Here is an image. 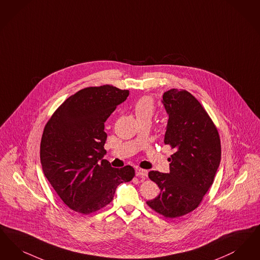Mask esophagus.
Listing matches in <instances>:
<instances>
[{
    "mask_svg": "<svg viewBox=\"0 0 260 260\" xmlns=\"http://www.w3.org/2000/svg\"><path fill=\"white\" fill-rule=\"evenodd\" d=\"M136 176L145 179L147 176V170L140 169V168L136 169Z\"/></svg>",
    "mask_w": 260,
    "mask_h": 260,
    "instance_id": "34e87169",
    "label": "esophagus"
}]
</instances>
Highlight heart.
I'll list each match as a JSON object with an SVG mask.
<instances>
[{
    "label": "heart",
    "mask_w": 260,
    "mask_h": 260,
    "mask_svg": "<svg viewBox=\"0 0 260 260\" xmlns=\"http://www.w3.org/2000/svg\"><path fill=\"white\" fill-rule=\"evenodd\" d=\"M155 112V103L151 96H143L134 105V113L138 121L151 120Z\"/></svg>",
    "instance_id": "heart-1"
}]
</instances>
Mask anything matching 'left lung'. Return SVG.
I'll return each instance as SVG.
<instances>
[{
  "instance_id": "1",
  "label": "left lung",
  "mask_w": 260,
  "mask_h": 260,
  "mask_svg": "<svg viewBox=\"0 0 260 260\" xmlns=\"http://www.w3.org/2000/svg\"><path fill=\"white\" fill-rule=\"evenodd\" d=\"M163 104L169 114L164 144L174 153L169 174L148 173L160 193L147 204L159 215L176 218L191 213L202 202L215 180L221 146L212 118L188 91H166Z\"/></svg>"
}]
</instances>
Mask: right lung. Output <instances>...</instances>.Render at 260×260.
Returning <instances> with one entry per match:
<instances>
[{"label":"right lung","instance_id":"right-lung-1","mask_svg":"<svg viewBox=\"0 0 260 260\" xmlns=\"http://www.w3.org/2000/svg\"><path fill=\"white\" fill-rule=\"evenodd\" d=\"M129 91L111 84L86 87L70 96L45 124L41 163L45 178L69 208L89 215L113 201L116 187L131 181V166L113 168L103 159L105 122Z\"/></svg>","mask_w":260,"mask_h":260}]
</instances>
